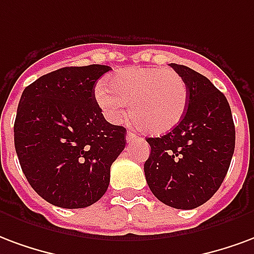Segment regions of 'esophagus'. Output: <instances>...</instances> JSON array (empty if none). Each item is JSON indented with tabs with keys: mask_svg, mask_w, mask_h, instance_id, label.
<instances>
[{
	"mask_svg": "<svg viewBox=\"0 0 254 254\" xmlns=\"http://www.w3.org/2000/svg\"><path fill=\"white\" fill-rule=\"evenodd\" d=\"M138 139V136H136V135L134 134V132H131V131H128V132H127V135H126V140H127V142H134V140H136Z\"/></svg>",
	"mask_w": 254,
	"mask_h": 254,
	"instance_id": "esophagus-1",
	"label": "esophagus"
}]
</instances>
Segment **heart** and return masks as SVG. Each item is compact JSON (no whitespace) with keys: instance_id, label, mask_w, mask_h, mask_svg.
Returning a JSON list of instances; mask_svg holds the SVG:
<instances>
[{"instance_id":"obj_1","label":"heart","mask_w":254,"mask_h":254,"mask_svg":"<svg viewBox=\"0 0 254 254\" xmlns=\"http://www.w3.org/2000/svg\"><path fill=\"white\" fill-rule=\"evenodd\" d=\"M96 100L109 120L119 119L128 104L145 134L164 135L184 119L188 88L180 74L166 67H126L97 86Z\"/></svg>"}]
</instances>
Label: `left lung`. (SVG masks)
<instances>
[{
	"label": "left lung",
	"mask_w": 254,
	"mask_h": 254,
	"mask_svg": "<svg viewBox=\"0 0 254 254\" xmlns=\"http://www.w3.org/2000/svg\"><path fill=\"white\" fill-rule=\"evenodd\" d=\"M188 88L184 119L151 147L145 176L164 204L192 210L210 200L223 183L236 146V128L225 94L210 79L183 64H170Z\"/></svg>",
	"instance_id": "8db88e82"
}]
</instances>
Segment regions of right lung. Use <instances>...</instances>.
I'll return each mask as SVG.
<instances>
[{
    "mask_svg": "<svg viewBox=\"0 0 254 254\" xmlns=\"http://www.w3.org/2000/svg\"><path fill=\"white\" fill-rule=\"evenodd\" d=\"M104 64L64 67L24 89L14 120V149L24 175L44 200L84 208L101 199L111 165L126 146L122 126L108 123L94 97Z\"/></svg>",
    "mask_w": 254,
    "mask_h": 254,
    "instance_id": "obj_1",
    "label": "right lung"
}]
</instances>
